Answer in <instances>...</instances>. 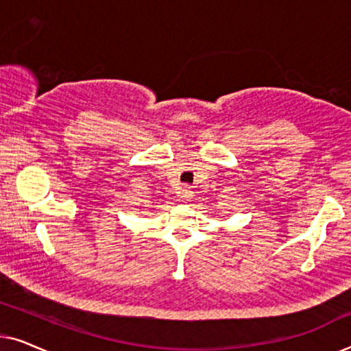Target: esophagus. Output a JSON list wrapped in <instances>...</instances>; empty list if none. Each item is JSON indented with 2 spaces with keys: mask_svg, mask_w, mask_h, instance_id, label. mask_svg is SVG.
<instances>
[{
  "mask_svg": "<svg viewBox=\"0 0 351 351\" xmlns=\"http://www.w3.org/2000/svg\"><path fill=\"white\" fill-rule=\"evenodd\" d=\"M179 196H180V199H182V201H189V199L191 198V190H190V189H186V186H184V189L180 190Z\"/></svg>",
  "mask_w": 351,
  "mask_h": 351,
  "instance_id": "1",
  "label": "esophagus"
}]
</instances>
